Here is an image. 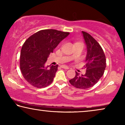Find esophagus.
I'll return each instance as SVG.
<instances>
[{
    "instance_id": "obj_1",
    "label": "esophagus",
    "mask_w": 125,
    "mask_h": 125,
    "mask_svg": "<svg viewBox=\"0 0 125 125\" xmlns=\"http://www.w3.org/2000/svg\"><path fill=\"white\" fill-rule=\"evenodd\" d=\"M61 67L62 68V69H69V67H67V66H65V65H62L61 66Z\"/></svg>"
}]
</instances>
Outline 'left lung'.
<instances>
[{
    "mask_svg": "<svg viewBox=\"0 0 125 125\" xmlns=\"http://www.w3.org/2000/svg\"><path fill=\"white\" fill-rule=\"evenodd\" d=\"M87 46V55L84 68L85 74L79 76L76 72L75 77L69 82L74 87L81 89H86L93 87L98 82L104 75L106 66V56L98 42L87 32L82 31Z\"/></svg>",
    "mask_w": 125,
    "mask_h": 125,
    "instance_id": "1",
    "label": "left lung"
}]
</instances>
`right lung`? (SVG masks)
I'll return each instance as SVG.
<instances>
[{"mask_svg":"<svg viewBox=\"0 0 125 125\" xmlns=\"http://www.w3.org/2000/svg\"><path fill=\"white\" fill-rule=\"evenodd\" d=\"M70 33L53 29L43 30L30 36L23 44L20 68L23 77L31 85L46 87L52 82L58 65L46 66L50 54Z\"/></svg>","mask_w":125,"mask_h":125,"instance_id":"obj_1","label":"right lung"}]
</instances>
